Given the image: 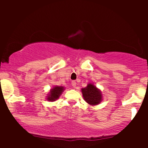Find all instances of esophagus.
I'll use <instances>...</instances> for the list:
<instances>
[{"instance_id":"34e87169","label":"esophagus","mask_w":148,"mask_h":148,"mask_svg":"<svg viewBox=\"0 0 148 148\" xmlns=\"http://www.w3.org/2000/svg\"><path fill=\"white\" fill-rule=\"evenodd\" d=\"M71 85L74 88H77V82L75 81H72L71 82Z\"/></svg>"}]
</instances>
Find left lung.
Instances as JSON below:
<instances>
[{
	"instance_id": "obj_1",
	"label": "left lung",
	"mask_w": 148,
	"mask_h": 148,
	"mask_svg": "<svg viewBox=\"0 0 148 148\" xmlns=\"http://www.w3.org/2000/svg\"><path fill=\"white\" fill-rule=\"evenodd\" d=\"M82 92L84 100L89 104H98L102 99L100 91L92 84H89L86 87L83 88Z\"/></svg>"
}]
</instances>
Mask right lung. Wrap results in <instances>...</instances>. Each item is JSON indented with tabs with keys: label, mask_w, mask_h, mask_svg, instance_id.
<instances>
[{
	"label": "right lung",
	"mask_w": 148,
	"mask_h": 148,
	"mask_svg": "<svg viewBox=\"0 0 148 148\" xmlns=\"http://www.w3.org/2000/svg\"><path fill=\"white\" fill-rule=\"evenodd\" d=\"M64 87L63 86H55L50 91V95L48 97V100L49 101H55L59 97L62 92H63Z\"/></svg>",
	"instance_id": "right-lung-1"
}]
</instances>
